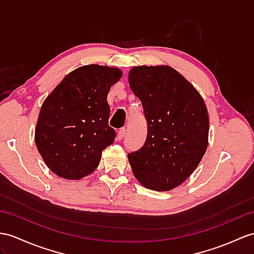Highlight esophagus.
Returning <instances> with one entry per match:
<instances>
[{
  "instance_id": "obj_1",
  "label": "esophagus",
  "mask_w": 254,
  "mask_h": 254,
  "mask_svg": "<svg viewBox=\"0 0 254 254\" xmlns=\"http://www.w3.org/2000/svg\"><path fill=\"white\" fill-rule=\"evenodd\" d=\"M125 134H126V128H122V129H120L119 131H117V140H122V139H124V137H125Z\"/></svg>"
}]
</instances>
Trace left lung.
I'll return each mask as SVG.
<instances>
[{
	"instance_id": "1",
	"label": "left lung",
	"mask_w": 254,
	"mask_h": 254,
	"mask_svg": "<svg viewBox=\"0 0 254 254\" xmlns=\"http://www.w3.org/2000/svg\"><path fill=\"white\" fill-rule=\"evenodd\" d=\"M129 86L142 103L147 125L144 144L128 153L143 187L170 190L193 174L207 150L209 119L201 96L168 65L134 66Z\"/></svg>"
}]
</instances>
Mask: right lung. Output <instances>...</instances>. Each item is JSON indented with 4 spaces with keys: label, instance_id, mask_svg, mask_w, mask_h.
<instances>
[{
    "label": "right lung",
    "instance_id": "right-lung-1",
    "mask_svg": "<svg viewBox=\"0 0 254 254\" xmlns=\"http://www.w3.org/2000/svg\"><path fill=\"white\" fill-rule=\"evenodd\" d=\"M116 67L89 64L63 79L43 103L35 129V144L54 174L78 180L99 166L102 151L116 132L109 126L107 100L119 82Z\"/></svg>",
    "mask_w": 254,
    "mask_h": 254
}]
</instances>
